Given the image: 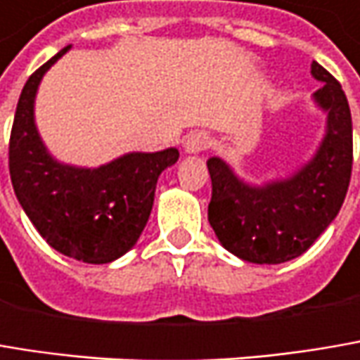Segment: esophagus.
I'll list each match as a JSON object with an SVG mask.
<instances>
[{"label":"esophagus","mask_w":360,"mask_h":360,"mask_svg":"<svg viewBox=\"0 0 360 360\" xmlns=\"http://www.w3.org/2000/svg\"><path fill=\"white\" fill-rule=\"evenodd\" d=\"M209 147V137H207V133H202V131H193L188 137H186V141H184V151L186 153H200V151H205Z\"/></svg>","instance_id":"obj_1"}]
</instances>
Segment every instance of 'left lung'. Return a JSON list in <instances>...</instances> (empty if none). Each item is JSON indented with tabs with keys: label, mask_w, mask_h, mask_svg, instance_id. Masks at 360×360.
I'll use <instances>...</instances> for the list:
<instances>
[{
	"label": "left lung",
	"mask_w": 360,
	"mask_h": 360,
	"mask_svg": "<svg viewBox=\"0 0 360 360\" xmlns=\"http://www.w3.org/2000/svg\"><path fill=\"white\" fill-rule=\"evenodd\" d=\"M321 88L314 104L326 129L314 155L281 178L252 184L223 158H209L213 194L209 223L219 244L252 264H283L299 258L336 219L352 169V118L342 86L311 63Z\"/></svg>",
	"instance_id": "obj_1"
}]
</instances>
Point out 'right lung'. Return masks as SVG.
<instances>
[{
	"label": "right lung",
	"instance_id": "right-lung-1",
	"mask_svg": "<svg viewBox=\"0 0 360 360\" xmlns=\"http://www.w3.org/2000/svg\"><path fill=\"white\" fill-rule=\"evenodd\" d=\"M69 49L37 69L20 94L10 176L18 202L46 244L79 262L108 264L137 244L153 209L158 178L180 153L176 147L129 151L98 167L59 162L40 137L34 104L44 73Z\"/></svg>",
	"mask_w": 360,
	"mask_h": 360
}]
</instances>
